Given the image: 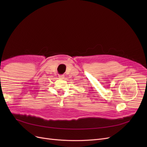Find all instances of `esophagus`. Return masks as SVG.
Returning a JSON list of instances; mask_svg holds the SVG:
<instances>
[{
  "label": "esophagus",
  "instance_id": "34e87169",
  "mask_svg": "<svg viewBox=\"0 0 147 147\" xmlns=\"http://www.w3.org/2000/svg\"><path fill=\"white\" fill-rule=\"evenodd\" d=\"M64 75H59V78H60V79H64Z\"/></svg>",
  "mask_w": 147,
  "mask_h": 147
}]
</instances>
